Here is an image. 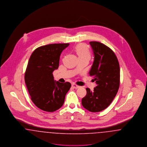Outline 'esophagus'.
I'll use <instances>...</instances> for the list:
<instances>
[{
	"label": "esophagus",
	"instance_id": "esophagus-1",
	"mask_svg": "<svg viewBox=\"0 0 147 147\" xmlns=\"http://www.w3.org/2000/svg\"><path fill=\"white\" fill-rule=\"evenodd\" d=\"M72 86L73 87V88H74V89H78V88H79V86H78V85H77L76 84H72Z\"/></svg>",
	"mask_w": 147,
	"mask_h": 147
}]
</instances>
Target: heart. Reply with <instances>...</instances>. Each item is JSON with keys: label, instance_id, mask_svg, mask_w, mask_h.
I'll list each match as a JSON object with an SVG mask.
<instances>
[{"label": "heart", "instance_id": "heart-1", "mask_svg": "<svg viewBox=\"0 0 147 147\" xmlns=\"http://www.w3.org/2000/svg\"><path fill=\"white\" fill-rule=\"evenodd\" d=\"M76 51L79 58H90V53L86 45L79 44L76 47Z\"/></svg>", "mask_w": 147, "mask_h": 147}]
</instances>
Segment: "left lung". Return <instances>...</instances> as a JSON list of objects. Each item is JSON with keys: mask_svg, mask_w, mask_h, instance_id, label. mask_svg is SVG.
Listing matches in <instances>:
<instances>
[{"mask_svg": "<svg viewBox=\"0 0 147 147\" xmlns=\"http://www.w3.org/2000/svg\"><path fill=\"white\" fill-rule=\"evenodd\" d=\"M94 53V62L89 72L96 86L82 98L84 108L92 112L101 111L112 102L119 90L120 69L118 59L111 49L100 42H89Z\"/></svg>", "mask_w": 147, "mask_h": 147, "instance_id": "left-lung-1", "label": "left lung"}]
</instances>
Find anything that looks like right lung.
I'll use <instances>...</instances> for the list:
<instances>
[{"label":"right lung","instance_id":"obj_1","mask_svg":"<svg viewBox=\"0 0 147 147\" xmlns=\"http://www.w3.org/2000/svg\"><path fill=\"white\" fill-rule=\"evenodd\" d=\"M69 43L41 46L30 56L25 74V82L31 99L43 111L53 112L64 104L71 87L69 82H56L53 72L58 69L60 56Z\"/></svg>","mask_w":147,"mask_h":147}]
</instances>
